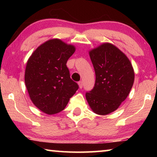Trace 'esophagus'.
Returning <instances> with one entry per match:
<instances>
[{
	"label": "esophagus",
	"mask_w": 157,
	"mask_h": 157,
	"mask_svg": "<svg viewBox=\"0 0 157 157\" xmlns=\"http://www.w3.org/2000/svg\"><path fill=\"white\" fill-rule=\"evenodd\" d=\"M78 85H79V89H82V87H83V82H82V81L79 82H78Z\"/></svg>",
	"instance_id": "34e87169"
}]
</instances>
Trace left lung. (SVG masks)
Returning <instances> with one entry per match:
<instances>
[{"label":"left lung","mask_w":157,"mask_h":157,"mask_svg":"<svg viewBox=\"0 0 157 157\" xmlns=\"http://www.w3.org/2000/svg\"><path fill=\"white\" fill-rule=\"evenodd\" d=\"M95 73L94 89L86 94L95 113L113 112L128 96L134 81V71L128 57L113 44L103 43L89 50Z\"/></svg>","instance_id":"8db88e82"}]
</instances>
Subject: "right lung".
<instances>
[{"instance_id":"add662e5","label":"right lung","mask_w":157,"mask_h":157,"mask_svg":"<svg viewBox=\"0 0 157 157\" xmlns=\"http://www.w3.org/2000/svg\"><path fill=\"white\" fill-rule=\"evenodd\" d=\"M75 51L73 45L52 39L40 45L29 57L25 86L32 102L42 112L52 115L62 111L78 89L66 66Z\"/></svg>"}]
</instances>
